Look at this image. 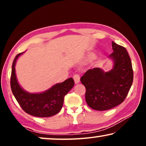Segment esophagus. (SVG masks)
Here are the masks:
<instances>
[{
    "mask_svg": "<svg viewBox=\"0 0 146 146\" xmlns=\"http://www.w3.org/2000/svg\"><path fill=\"white\" fill-rule=\"evenodd\" d=\"M73 78H74V80L75 84H78L80 82V76L78 74H76L74 75Z\"/></svg>",
    "mask_w": 146,
    "mask_h": 146,
    "instance_id": "esophagus-1",
    "label": "esophagus"
}]
</instances>
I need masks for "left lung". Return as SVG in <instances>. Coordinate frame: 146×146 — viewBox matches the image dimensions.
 Returning a JSON list of instances; mask_svg holds the SVG:
<instances>
[{
  "label": "left lung",
  "mask_w": 146,
  "mask_h": 146,
  "mask_svg": "<svg viewBox=\"0 0 146 146\" xmlns=\"http://www.w3.org/2000/svg\"><path fill=\"white\" fill-rule=\"evenodd\" d=\"M111 46L113 52L109 57L113 61V68L108 72L90 69L80 78L87 104L96 110H108L122 103L133 82L132 65L126 49L113 42Z\"/></svg>",
  "instance_id": "8db88e82"
}]
</instances>
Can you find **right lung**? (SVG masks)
<instances>
[{
    "label": "right lung",
    "instance_id": "obj_1",
    "mask_svg": "<svg viewBox=\"0 0 146 146\" xmlns=\"http://www.w3.org/2000/svg\"><path fill=\"white\" fill-rule=\"evenodd\" d=\"M22 53L16 56L12 66L11 87L13 95L18 103L26 113L34 116L46 117L56 115L60 111L63 106L64 98L72 88L74 81L72 78L39 94H31L22 88L18 83L15 73V64Z\"/></svg>",
    "mask_w": 146,
    "mask_h": 146
}]
</instances>
